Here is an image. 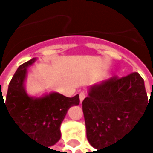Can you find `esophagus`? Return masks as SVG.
Listing matches in <instances>:
<instances>
[{"label": "esophagus", "mask_w": 153, "mask_h": 153, "mask_svg": "<svg viewBox=\"0 0 153 153\" xmlns=\"http://www.w3.org/2000/svg\"><path fill=\"white\" fill-rule=\"evenodd\" d=\"M79 95H80V101H81V103H82V102L83 101V99L86 97V93H84V92H81Z\"/></svg>", "instance_id": "1"}]
</instances>
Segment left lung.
Wrapping results in <instances>:
<instances>
[{
	"instance_id": "obj_1",
	"label": "left lung",
	"mask_w": 153,
	"mask_h": 153,
	"mask_svg": "<svg viewBox=\"0 0 153 153\" xmlns=\"http://www.w3.org/2000/svg\"><path fill=\"white\" fill-rule=\"evenodd\" d=\"M147 105L144 81L138 72L122 78L115 76L91 86L82 101L88 141L98 150L123 138Z\"/></svg>"
}]
</instances>
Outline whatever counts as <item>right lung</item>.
Returning <instances> with one entry per match:
<instances>
[{
	"mask_svg": "<svg viewBox=\"0 0 153 153\" xmlns=\"http://www.w3.org/2000/svg\"><path fill=\"white\" fill-rule=\"evenodd\" d=\"M35 61L34 58L18 67L9 83L5 103L0 94V109L2 102L17 128L35 141L50 147L59 140L61 123L69 108L79 105L80 98L79 94L66 97L55 92L42 97L29 96L25 81L27 67Z\"/></svg>",
	"mask_w": 153,
	"mask_h": 153,
	"instance_id": "obj_1",
	"label": "right lung"
}]
</instances>
